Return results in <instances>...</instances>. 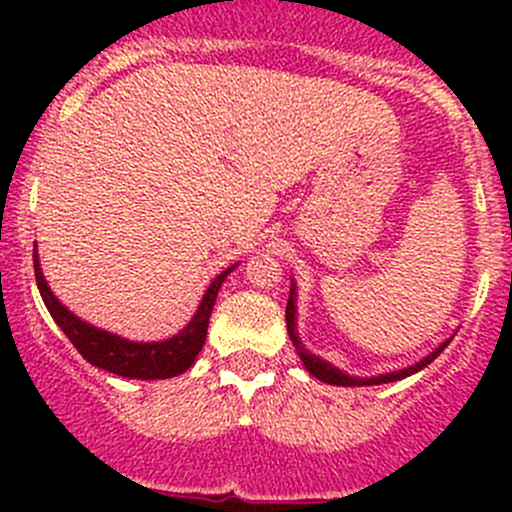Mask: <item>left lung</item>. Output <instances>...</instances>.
<instances>
[{"instance_id": "1", "label": "left lung", "mask_w": 512, "mask_h": 512, "mask_svg": "<svg viewBox=\"0 0 512 512\" xmlns=\"http://www.w3.org/2000/svg\"><path fill=\"white\" fill-rule=\"evenodd\" d=\"M294 289H297V287H294V282H292V289H289V299H287V312H285L289 339H292V344H294V349H297L299 359H302L304 369H307L312 376H317L319 381H324V384H334V386H374V384H389V381H401V379H406V376H411V374H416V371H421L423 366L431 364V361L436 359V356L448 347V342H451V339H446V342H443L441 347L433 349L431 354L423 356V359L416 361L414 366H406V369H396V371H389V374L369 376V379L349 376V374H344L342 369H337V366L329 364V361H324V359H319V356L309 354L307 349L302 347V342H299V337H297V322H294V317H297V302H294Z\"/></svg>"}]
</instances>
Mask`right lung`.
Wrapping results in <instances>:
<instances>
[{
    "label": "right lung",
    "instance_id": "right-lung-1",
    "mask_svg": "<svg viewBox=\"0 0 512 512\" xmlns=\"http://www.w3.org/2000/svg\"><path fill=\"white\" fill-rule=\"evenodd\" d=\"M232 270H235V265L227 267L225 272H220L210 282L195 317L175 337L165 339V342H128V339L118 337V334L103 332V329L94 327V324L79 319L54 297V292H51V287L44 280V272H41L39 255H36L34 245L36 287H39L41 299H44L46 309L54 317V322L59 324L61 332L69 337V342L79 349V354L89 364L111 371V374L126 376V379H170V376L183 374V371H188L193 366L195 356H198L205 344V334H208V322L210 314H213L215 299H218L220 287H223L225 277Z\"/></svg>",
    "mask_w": 512,
    "mask_h": 512
}]
</instances>
